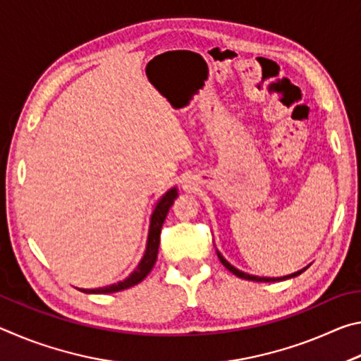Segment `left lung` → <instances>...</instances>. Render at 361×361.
<instances>
[{"label": "left lung", "instance_id": "8db88e82", "mask_svg": "<svg viewBox=\"0 0 361 361\" xmlns=\"http://www.w3.org/2000/svg\"><path fill=\"white\" fill-rule=\"evenodd\" d=\"M216 255H218L219 261H221V264H223L226 269H228L229 272H232V274H234V276L240 277V279H245V280H253V282H277V280H286V279H291V277H296V276H299V274H302V272L305 271V269H307V267H304L302 271H298V272L291 274V276H286V277H277V279H271V277H256V276H250V274H245V272L239 271V269H235L234 266H231L229 262L223 258L221 253H219V252H216Z\"/></svg>", "mask_w": 361, "mask_h": 361}]
</instances>
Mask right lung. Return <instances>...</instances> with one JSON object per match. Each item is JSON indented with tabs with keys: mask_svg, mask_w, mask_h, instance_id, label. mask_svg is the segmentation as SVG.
<instances>
[{
	"mask_svg": "<svg viewBox=\"0 0 361 361\" xmlns=\"http://www.w3.org/2000/svg\"><path fill=\"white\" fill-rule=\"evenodd\" d=\"M176 189H170L169 192L162 195V199L159 200L154 212L151 215V224H149V234H148V243H146V252L143 255L142 261L137 266L135 271H133L129 277L122 282H118L109 286H103V288H95V290H81L82 293H95V295H102V293H114V291H122L130 288V286L137 285L142 282V280L148 276L151 272L152 266L156 264L157 259V252H159V239H161V229L162 224L166 221V216L170 210V207L173 205V200L176 199Z\"/></svg>",
	"mask_w": 361,
	"mask_h": 361,
	"instance_id": "add662e5",
	"label": "right lung"
}]
</instances>
